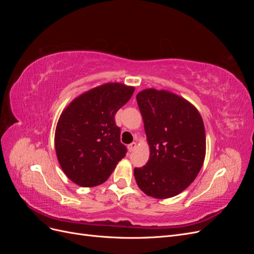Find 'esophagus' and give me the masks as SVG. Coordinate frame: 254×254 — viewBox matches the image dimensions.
Wrapping results in <instances>:
<instances>
[{
	"label": "esophagus",
	"instance_id": "34e87169",
	"mask_svg": "<svg viewBox=\"0 0 254 254\" xmlns=\"http://www.w3.org/2000/svg\"><path fill=\"white\" fill-rule=\"evenodd\" d=\"M136 147V143L135 142H132V143H130L128 146H127V148H128V151H133L134 150V148Z\"/></svg>",
	"mask_w": 254,
	"mask_h": 254
}]
</instances>
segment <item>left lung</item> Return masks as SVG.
Segmentation results:
<instances>
[{
    "label": "left lung",
    "mask_w": 254,
    "mask_h": 254,
    "mask_svg": "<svg viewBox=\"0 0 254 254\" xmlns=\"http://www.w3.org/2000/svg\"><path fill=\"white\" fill-rule=\"evenodd\" d=\"M150 149L134 178L146 195L158 199L181 193L195 180L205 157L200 113L183 97L165 90L146 89L136 95Z\"/></svg>",
    "instance_id": "8db88e82"
}]
</instances>
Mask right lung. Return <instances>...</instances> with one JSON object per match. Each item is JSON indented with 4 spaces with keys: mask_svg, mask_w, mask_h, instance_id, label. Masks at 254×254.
<instances>
[{
    "mask_svg": "<svg viewBox=\"0 0 254 254\" xmlns=\"http://www.w3.org/2000/svg\"><path fill=\"white\" fill-rule=\"evenodd\" d=\"M133 91L123 83H105L76 97L61 113L55 149L61 168L74 183L82 188L99 186L126 156L114 117Z\"/></svg>",
    "mask_w": 254,
    "mask_h": 254,
    "instance_id": "add662e5",
    "label": "right lung"
}]
</instances>
